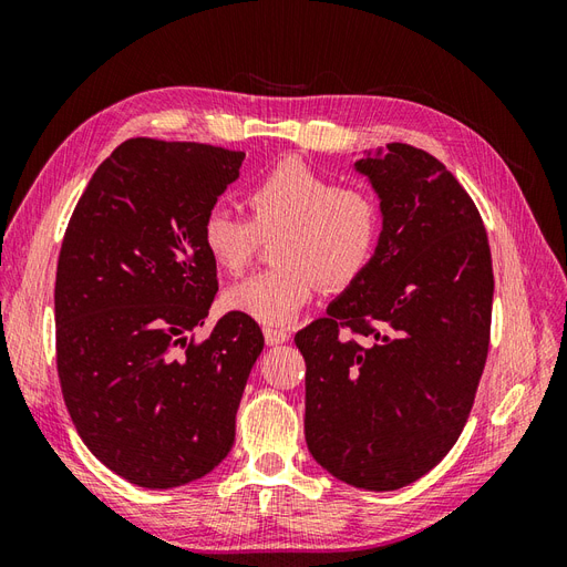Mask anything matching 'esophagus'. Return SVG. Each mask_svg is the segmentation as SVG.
I'll list each match as a JSON object with an SVG mask.
<instances>
[{
	"instance_id": "esophagus-1",
	"label": "esophagus",
	"mask_w": 567,
	"mask_h": 567,
	"mask_svg": "<svg viewBox=\"0 0 567 567\" xmlns=\"http://www.w3.org/2000/svg\"><path fill=\"white\" fill-rule=\"evenodd\" d=\"M288 338H290V333L286 329H274V326H267L265 329L267 346H281V342H286Z\"/></svg>"
}]
</instances>
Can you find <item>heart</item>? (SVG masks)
<instances>
[{"label": "heart", "mask_w": 567, "mask_h": 567, "mask_svg": "<svg viewBox=\"0 0 567 567\" xmlns=\"http://www.w3.org/2000/svg\"><path fill=\"white\" fill-rule=\"evenodd\" d=\"M250 217L213 208L200 238L217 267L241 271L262 236H277V267L257 271L227 290V307L260 323H288L323 288L352 286L375 260L383 208L369 188L340 186L302 163H281L246 196Z\"/></svg>", "instance_id": "heart-1"}]
</instances>
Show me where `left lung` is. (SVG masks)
<instances>
[{
  "label": "left lung",
  "mask_w": 567,
  "mask_h": 567,
  "mask_svg": "<svg viewBox=\"0 0 567 567\" xmlns=\"http://www.w3.org/2000/svg\"><path fill=\"white\" fill-rule=\"evenodd\" d=\"M383 208L371 267L296 333L305 440L352 487L411 485L458 440L483 375L494 274L473 198L435 156L388 144L362 158Z\"/></svg>",
  "instance_id": "obj_1"
}]
</instances>
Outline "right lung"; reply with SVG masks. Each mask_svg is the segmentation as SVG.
<instances>
[{"label":"right lung","mask_w":567,"mask_h":567,"mask_svg":"<svg viewBox=\"0 0 567 567\" xmlns=\"http://www.w3.org/2000/svg\"><path fill=\"white\" fill-rule=\"evenodd\" d=\"M244 151L136 136L96 167L56 267V369L78 435L146 489L208 475L234 444L236 411L265 336L229 312L208 338L217 265L200 227Z\"/></svg>","instance_id":"add662e5"}]
</instances>
